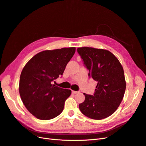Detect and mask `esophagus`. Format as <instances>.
Returning a JSON list of instances; mask_svg holds the SVG:
<instances>
[{
    "instance_id": "esophagus-1",
    "label": "esophagus",
    "mask_w": 146,
    "mask_h": 146,
    "mask_svg": "<svg viewBox=\"0 0 146 146\" xmlns=\"http://www.w3.org/2000/svg\"><path fill=\"white\" fill-rule=\"evenodd\" d=\"M80 91H74V90H72V93L74 94H78L80 93Z\"/></svg>"
}]
</instances>
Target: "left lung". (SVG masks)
<instances>
[{"mask_svg": "<svg viewBox=\"0 0 146 146\" xmlns=\"http://www.w3.org/2000/svg\"><path fill=\"white\" fill-rule=\"evenodd\" d=\"M77 51L89 70V78L98 82L94 95L84 93L85 100L79 105L80 110L92 119L109 117L119 106L125 91L122 66L108 50L83 47Z\"/></svg>", "mask_w": 146, "mask_h": 146, "instance_id": "left-lung-1", "label": "left lung"}]
</instances>
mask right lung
I'll return each instance as SVG.
<instances>
[{
  "mask_svg": "<svg viewBox=\"0 0 146 146\" xmlns=\"http://www.w3.org/2000/svg\"><path fill=\"white\" fill-rule=\"evenodd\" d=\"M75 50L72 47L40 52L22 70L20 96L27 110L37 119L50 120L63 111L72 91L52 84V82L63 74Z\"/></svg>",
  "mask_w": 146,
  "mask_h": 146,
  "instance_id": "obj_1",
  "label": "right lung"
}]
</instances>
